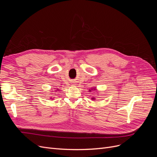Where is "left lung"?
<instances>
[{
  "mask_svg": "<svg viewBox=\"0 0 157 157\" xmlns=\"http://www.w3.org/2000/svg\"><path fill=\"white\" fill-rule=\"evenodd\" d=\"M92 90V91H93V90H96V91H97V89H96V88H92L91 90H89V92H91ZM91 99H92V100H94V99H96V98H95L94 97H92V98H91Z\"/></svg>",
  "mask_w": 157,
  "mask_h": 157,
  "instance_id": "obj_1",
  "label": "left lung"
}]
</instances>
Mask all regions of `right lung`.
Instances as JSON below:
<instances>
[{
  "label": "right lung",
  "mask_w": 157,
  "mask_h": 157,
  "mask_svg": "<svg viewBox=\"0 0 157 157\" xmlns=\"http://www.w3.org/2000/svg\"><path fill=\"white\" fill-rule=\"evenodd\" d=\"M57 90H58H58H56V91H57ZM50 92H53V91H50ZM54 98H50V99H54Z\"/></svg>",
  "instance_id": "obj_1"
}]
</instances>
